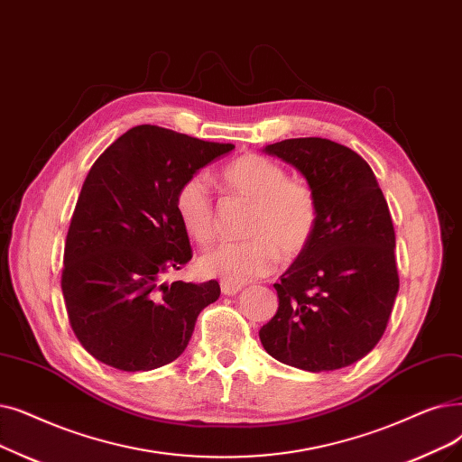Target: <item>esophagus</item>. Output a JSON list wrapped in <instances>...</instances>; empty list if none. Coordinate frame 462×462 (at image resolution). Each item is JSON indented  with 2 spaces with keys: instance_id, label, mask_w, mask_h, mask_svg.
<instances>
[{
  "instance_id": "1",
  "label": "esophagus",
  "mask_w": 462,
  "mask_h": 462,
  "mask_svg": "<svg viewBox=\"0 0 462 462\" xmlns=\"http://www.w3.org/2000/svg\"><path fill=\"white\" fill-rule=\"evenodd\" d=\"M220 291H223V294H226V296H236L239 291H242V287L230 285V283H220Z\"/></svg>"
}]
</instances>
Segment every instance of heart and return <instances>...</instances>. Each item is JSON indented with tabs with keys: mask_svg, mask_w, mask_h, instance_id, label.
<instances>
[{
	"mask_svg": "<svg viewBox=\"0 0 462 462\" xmlns=\"http://www.w3.org/2000/svg\"><path fill=\"white\" fill-rule=\"evenodd\" d=\"M228 192L253 204L245 236L239 244H218L199 256V270L223 283L245 285L268 275L277 260L294 258L310 245L319 208L313 190L289 179L277 162L258 154L237 158L225 171ZM175 213L185 232L199 245L215 237V204L202 175L189 177L175 192Z\"/></svg>",
	"mask_w": 462,
	"mask_h": 462,
	"instance_id": "heart-1",
	"label": "heart"
}]
</instances>
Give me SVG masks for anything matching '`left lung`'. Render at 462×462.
<instances>
[{
  "mask_svg": "<svg viewBox=\"0 0 462 462\" xmlns=\"http://www.w3.org/2000/svg\"><path fill=\"white\" fill-rule=\"evenodd\" d=\"M263 151L306 177L319 217L310 245L273 285L279 308L260 342L300 370L346 368L377 346L398 294L385 196L366 160L330 139H285Z\"/></svg>",
  "mask_w": 462,
  "mask_h": 462,
  "instance_id": "left-lung-1",
  "label": "left lung"
}]
</instances>
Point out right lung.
<instances>
[{
	"label": "right lung",
	"mask_w": 462,
	"mask_h": 462,
	"mask_svg": "<svg viewBox=\"0 0 462 462\" xmlns=\"http://www.w3.org/2000/svg\"><path fill=\"white\" fill-rule=\"evenodd\" d=\"M232 149L142 125L90 168L66 237L62 292L77 339L99 363L149 372L187 349L220 287L162 281L192 258L175 192Z\"/></svg>",
	"instance_id": "right-lung-1"
}]
</instances>
